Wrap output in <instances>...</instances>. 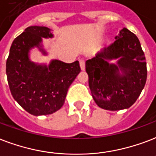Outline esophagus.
<instances>
[{
    "instance_id": "1",
    "label": "esophagus",
    "mask_w": 156,
    "mask_h": 156,
    "mask_svg": "<svg viewBox=\"0 0 156 156\" xmlns=\"http://www.w3.org/2000/svg\"><path fill=\"white\" fill-rule=\"evenodd\" d=\"M79 64H80V67L82 70H85V60L83 59H81L79 60Z\"/></svg>"
}]
</instances>
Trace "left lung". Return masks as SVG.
I'll return each mask as SVG.
<instances>
[{
	"mask_svg": "<svg viewBox=\"0 0 156 156\" xmlns=\"http://www.w3.org/2000/svg\"><path fill=\"white\" fill-rule=\"evenodd\" d=\"M115 39L86 62L94 101L98 106L108 110L132 106L144 88L147 77L145 55L137 37L123 28ZM114 58L119 59L117 65L108 62ZM119 69L123 72L122 76Z\"/></svg>",
	"mask_w": 156,
	"mask_h": 156,
	"instance_id": "left-lung-1",
	"label": "left lung"
}]
</instances>
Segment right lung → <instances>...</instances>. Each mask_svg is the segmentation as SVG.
<instances>
[{
  "label": "right lung",
  "instance_id": "right-lung-1",
  "mask_svg": "<svg viewBox=\"0 0 156 156\" xmlns=\"http://www.w3.org/2000/svg\"><path fill=\"white\" fill-rule=\"evenodd\" d=\"M52 37L46 27H28L14 40L6 60L7 80L12 96L27 112L35 116L51 115L59 110L68 89L81 71L78 60L66 64L55 59L48 67L29 60V50L39 47L41 37Z\"/></svg>",
  "mask_w": 156,
  "mask_h": 156
}]
</instances>
